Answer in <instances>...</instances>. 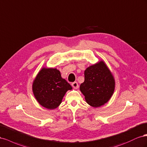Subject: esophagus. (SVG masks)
Returning <instances> with one entry per match:
<instances>
[{
	"label": "esophagus",
	"mask_w": 147,
	"mask_h": 147,
	"mask_svg": "<svg viewBox=\"0 0 147 147\" xmlns=\"http://www.w3.org/2000/svg\"><path fill=\"white\" fill-rule=\"evenodd\" d=\"M71 86H72V87L73 88H74V89H78L79 86H78V83L77 82H73L72 84H71Z\"/></svg>",
	"instance_id": "34e87169"
}]
</instances>
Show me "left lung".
Instances as JSON below:
<instances>
[{
  "label": "left lung",
  "mask_w": 147,
  "mask_h": 147,
  "mask_svg": "<svg viewBox=\"0 0 147 147\" xmlns=\"http://www.w3.org/2000/svg\"><path fill=\"white\" fill-rule=\"evenodd\" d=\"M115 86V79L110 69L101 61L85 70L84 82L81 84L80 90L88 104L99 107L110 99Z\"/></svg>",
  "instance_id": "obj_1"
}]
</instances>
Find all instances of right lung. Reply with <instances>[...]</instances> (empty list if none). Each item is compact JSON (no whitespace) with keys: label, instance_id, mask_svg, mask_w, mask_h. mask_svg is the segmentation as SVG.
Returning a JSON list of instances; mask_svg holds the SVG:
<instances>
[{"label":"right lung","instance_id":"add662e5","mask_svg":"<svg viewBox=\"0 0 147 147\" xmlns=\"http://www.w3.org/2000/svg\"><path fill=\"white\" fill-rule=\"evenodd\" d=\"M71 89L72 87L55 68L42 69L32 84V91L37 102L50 110L59 106L66 92Z\"/></svg>","mask_w":147,"mask_h":147}]
</instances>
